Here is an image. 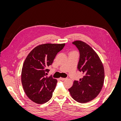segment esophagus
<instances>
[{
    "instance_id": "obj_1",
    "label": "esophagus",
    "mask_w": 121,
    "mask_h": 121,
    "mask_svg": "<svg viewBox=\"0 0 121 121\" xmlns=\"http://www.w3.org/2000/svg\"><path fill=\"white\" fill-rule=\"evenodd\" d=\"M60 80H61V81H64V80H65V79H66V78H60Z\"/></svg>"
}]
</instances>
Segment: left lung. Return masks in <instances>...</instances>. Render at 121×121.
Here are the masks:
<instances>
[{
	"label": "left lung",
	"mask_w": 121,
	"mask_h": 121,
	"mask_svg": "<svg viewBox=\"0 0 121 121\" xmlns=\"http://www.w3.org/2000/svg\"><path fill=\"white\" fill-rule=\"evenodd\" d=\"M79 51L78 70L84 76L79 81H74L69 91L72 98L80 103L93 100L100 92L104 85V65L97 54L86 43L81 41L73 42Z\"/></svg>",
	"instance_id": "left-lung-1"
}]
</instances>
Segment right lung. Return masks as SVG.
Returning a JSON list of instances; mask_svg holds the SVG:
<instances>
[{"mask_svg":"<svg viewBox=\"0 0 121 121\" xmlns=\"http://www.w3.org/2000/svg\"><path fill=\"white\" fill-rule=\"evenodd\" d=\"M65 44L47 43L36 46L28 55L22 70L21 80L25 92L38 104H44L52 96L57 80L46 75L55 57Z\"/></svg>","mask_w":121,"mask_h":121,"instance_id":"1","label":"right lung"}]
</instances>
